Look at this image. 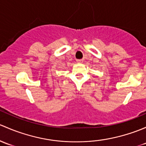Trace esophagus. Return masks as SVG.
<instances>
[{"instance_id": "esophagus-1", "label": "esophagus", "mask_w": 146, "mask_h": 146, "mask_svg": "<svg viewBox=\"0 0 146 146\" xmlns=\"http://www.w3.org/2000/svg\"><path fill=\"white\" fill-rule=\"evenodd\" d=\"M76 62L78 63H82L84 62V60L83 59H79V60H76Z\"/></svg>"}]
</instances>
